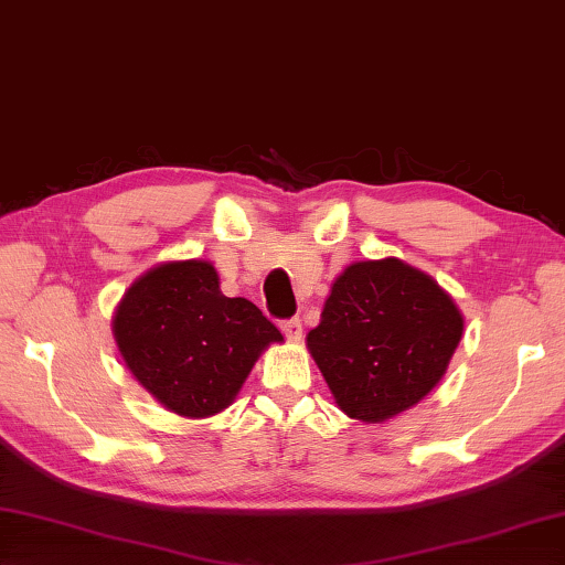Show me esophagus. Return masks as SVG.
<instances>
[{
	"label": "esophagus",
	"instance_id": "esophagus-1",
	"mask_svg": "<svg viewBox=\"0 0 565 565\" xmlns=\"http://www.w3.org/2000/svg\"><path fill=\"white\" fill-rule=\"evenodd\" d=\"M281 333L289 338V340H301L303 335V326H301V318H286L279 323Z\"/></svg>",
	"mask_w": 565,
	"mask_h": 565
}]
</instances>
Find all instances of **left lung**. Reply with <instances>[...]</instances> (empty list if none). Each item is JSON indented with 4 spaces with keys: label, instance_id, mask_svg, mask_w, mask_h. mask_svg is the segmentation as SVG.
I'll use <instances>...</instances> for the list:
<instances>
[{
    "label": "left lung",
    "instance_id": "left-lung-1",
    "mask_svg": "<svg viewBox=\"0 0 565 565\" xmlns=\"http://www.w3.org/2000/svg\"><path fill=\"white\" fill-rule=\"evenodd\" d=\"M460 335L452 298L390 257L350 264L306 340L342 412L380 424L434 390Z\"/></svg>",
    "mask_w": 565,
    "mask_h": 565
}]
</instances>
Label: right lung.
<instances>
[{
    "mask_svg": "<svg viewBox=\"0 0 565 565\" xmlns=\"http://www.w3.org/2000/svg\"><path fill=\"white\" fill-rule=\"evenodd\" d=\"M127 367L169 412L203 418L235 399L279 328L247 298L220 291L210 262L159 264L131 284L115 316Z\"/></svg>",
    "mask_w": 565,
    "mask_h": 565,
    "instance_id": "right-lung-1",
    "label": "right lung"
}]
</instances>
